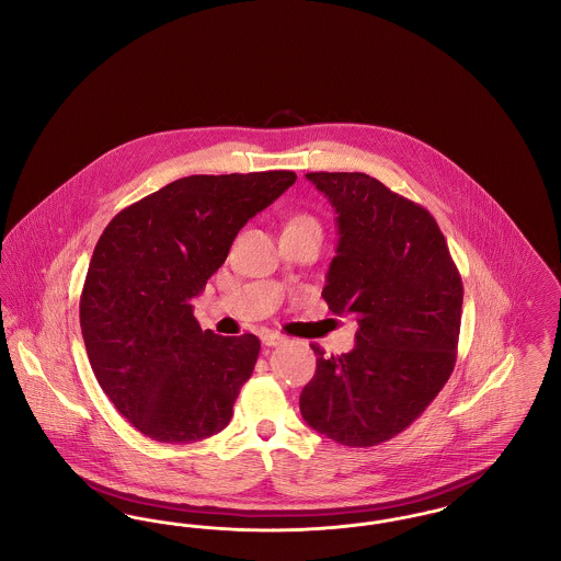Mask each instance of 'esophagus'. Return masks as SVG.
Listing matches in <instances>:
<instances>
[{
    "label": "esophagus",
    "mask_w": 561,
    "mask_h": 561,
    "mask_svg": "<svg viewBox=\"0 0 561 561\" xmlns=\"http://www.w3.org/2000/svg\"><path fill=\"white\" fill-rule=\"evenodd\" d=\"M261 341H263V345H265V347H277V345L286 343V336L275 334V332H267V334H263V336H261Z\"/></svg>",
    "instance_id": "esophagus-1"
}]
</instances>
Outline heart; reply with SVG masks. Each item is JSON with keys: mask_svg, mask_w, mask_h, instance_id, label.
Wrapping results in <instances>:
<instances>
[{"mask_svg": "<svg viewBox=\"0 0 561 561\" xmlns=\"http://www.w3.org/2000/svg\"><path fill=\"white\" fill-rule=\"evenodd\" d=\"M286 227H293V229H313V231H320L321 233L320 220L307 213L294 214Z\"/></svg>", "mask_w": 561, "mask_h": 561, "instance_id": "heart-1", "label": "heart"}]
</instances>
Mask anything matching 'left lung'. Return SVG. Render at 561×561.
<instances>
[{
	"label": "left lung",
	"instance_id": "8db88e82",
	"mask_svg": "<svg viewBox=\"0 0 561 561\" xmlns=\"http://www.w3.org/2000/svg\"><path fill=\"white\" fill-rule=\"evenodd\" d=\"M336 213L339 245L321 296L359 323L355 347L318 355L300 393L305 423L351 448L410 427L456 362L462 282L435 218L362 172H309Z\"/></svg>",
	"mask_w": 561,
	"mask_h": 561
}]
</instances>
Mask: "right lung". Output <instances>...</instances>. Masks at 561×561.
<instances>
[{"mask_svg":"<svg viewBox=\"0 0 561 561\" xmlns=\"http://www.w3.org/2000/svg\"><path fill=\"white\" fill-rule=\"evenodd\" d=\"M294 181L290 170L185 176L103 231L81 290V334L99 385L142 435L188 444L229 425L261 341L204 332L191 302L241 227Z\"/></svg>","mask_w":561,"mask_h":561,"instance_id":"right-lung-1","label":"right lung"}]
</instances>
